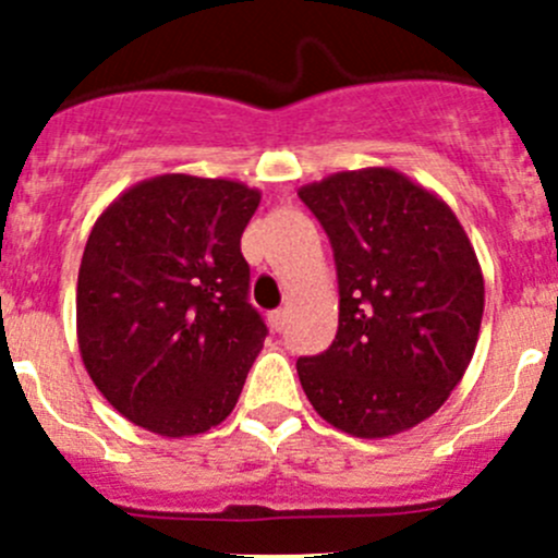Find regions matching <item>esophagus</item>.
Here are the masks:
<instances>
[{
	"label": "esophagus",
	"instance_id": "34e87169",
	"mask_svg": "<svg viewBox=\"0 0 558 558\" xmlns=\"http://www.w3.org/2000/svg\"><path fill=\"white\" fill-rule=\"evenodd\" d=\"M286 318H289V311H286V307H280V311H272V313H269V326H272L275 331H280L286 326Z\"/></svg>",
	"mask_w": 558,
	"mask_h": 558
}]
</instances>
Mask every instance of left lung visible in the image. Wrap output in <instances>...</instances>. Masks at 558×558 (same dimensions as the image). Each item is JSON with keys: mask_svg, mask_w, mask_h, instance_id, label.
<instances>
[{"mask_svg": "<svg viewBox=\"0 0 558 558\" xmlns=\"http://www.w3.org/2000/svg\"><path fill=\"white\" fill-rule=\"evenodd\" d=\"M329 234L340 326L296 362L315 413L353 437H391L442 408L464 378L483 318V272L451 207L391 167L300 189Z\"/></svg>", "mask_w": 558, "mask_h": 558, "instance_id": "8db88e82", "label": "left lung"}]
</instances>
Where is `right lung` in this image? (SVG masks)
<instances>
[{"mask_svg": "<svg viewBox=\"0 0 558 558\" xmlns=\"http://www.w3.org/2000/svg\"><path fill=\"white\" fill-rule=\"evenodd\" d=\"M262 191L167 172L105 207L77 272V345L123 418L161 437L221 424L267 337L240 251Z\"/></svg>", "mask_w": 558, "mask_h": 558, "instance_id": "1", "label": "right lung"}]
</instances>
